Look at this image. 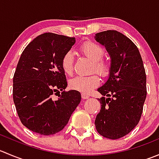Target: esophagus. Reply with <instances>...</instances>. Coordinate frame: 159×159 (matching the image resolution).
<instances>
[{"instance_id": "esophagus-1", "label": "esophagus", "mask_w": 159, "mask_h": 159, "mask_svg": "<svg viewBox=\"0 0 159 159\" xmlns=\"http://www.w3.org/2000/svg\"><path fill=\"white\" fill-rule=\"evenodd\" d=\"M81 98H82L83 99H89V95H88V94H81Z\"/></svg>"}]
</instances>
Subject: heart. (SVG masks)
<instances>
[{
    "instance_id": "obj_1",
    "label": "heart",
    "mask_w": 159,
    "mask_h": 159,
    "mask_svg": "<svg viewBox=\"0 0 159 159\" xmlns=\"http://www.w3.org/2000/svg\"><path fill=\"white\" fill-rule=\"evenodd\" d=\"M80 51L86 57L91 61L90 71L98 74L102 78H106L111 72V64L105 59L102 58L105 50L101 45L94 41H87L81 44ZM62 70L66 75H72L74 71V56L70 51H68L63 55L61 61ZM100 84V78L97 75L93 74L89 76H76L70 80L69 87L82 94H89Z\"/></svg>"
}]
</instances>
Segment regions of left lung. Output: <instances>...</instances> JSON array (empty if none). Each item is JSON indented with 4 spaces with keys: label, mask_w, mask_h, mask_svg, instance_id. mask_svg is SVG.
<instances>
[{
    "label": "left lung",
    "mask_w": 159,
    "mask_h": 159,
    "mask_svg": "<svg viewBox=\"0 0 159 159\" xmlns=\"http://www.w3.org/2000/svg\"><path fill=\"white\" fill-rule=\"evenodd\" d=\"M95 39L106 48L111 64L108 81L98 89L103 97L98 99L102 108L94 124L101 135L118 139L140 121L147 95L146 74L137 46L125 35L109 30L97 33Z\"/></svg>",
    "instance_id": "1"
}]
</instances>
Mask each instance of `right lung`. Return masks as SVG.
Wrapping results in <instances>:
<instances>
[{
    "mask_svg": "<svg viewBox=\"0 0 159 159\" xmlns=\"http://www.w3.org/2000/svg\"><path fill=\"white\" fill-rule=\"evenodd\" d=\"M75 38L44 33L33 40L20 55L13 78V99L22 124L34 132L51 135L61 131L81 102L80 92L66 91L61 66ZM62 91L57 100L52 94Z\"/></svg>",
    "mask_w": 159,
    "mask_h": 159,
    "instance_id": "right-lung-1",
    "label": "right lung"
}]
</instances>
